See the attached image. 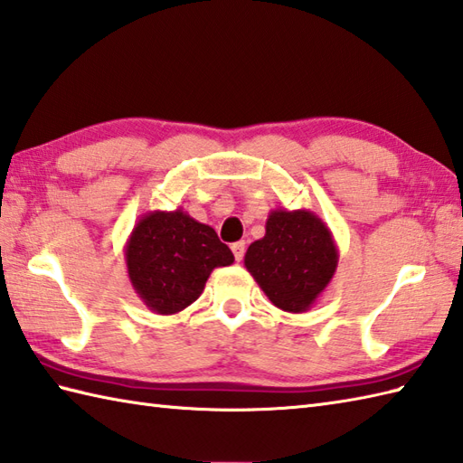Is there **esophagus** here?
<instances>
[{"mask_svg":"<svg viewBox=\"0 0 463 463\" xmlns=\"http://www.w3.org/2000/svg\"><path fill=\"white\" fill-rule=\"evenodd\" d=\"M232 251H233L235 261H241L243 255H245V243H243V241H235V243L232 245Z\"/></svg>","mask_w":463,"mask_h":463,"instance_id":"esophagus-1","label":"esophagus"}]
</instances>
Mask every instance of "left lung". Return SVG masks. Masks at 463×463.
<instances>
[{
  "label": "left lung",
  "instance_id": "obj_1",
  "mask_svg": "<svg viewBox=\"0 0 463 463\" xmlns=\"http://www.w3.org/2000/svg\"><path fill=\"white\" fill-rule=\"evenodd\" d=\"M243 263L277 309L305 313L335 277L338 248L315 212L275 208L267 215L265 235L250 245Z\"/></svg>",
  "mask_w": 463,
  "mask_h": 463
}]
</instances>
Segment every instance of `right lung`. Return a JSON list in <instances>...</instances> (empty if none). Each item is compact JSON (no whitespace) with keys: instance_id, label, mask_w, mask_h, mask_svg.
Listing matches in <instances>:
<instances>
[{"instance_id":"right-lung-1","label":"right lung","mask_w":463,"mask_h":463,"mask_svg":"<svg viewBox=\"0 0 463 463\" xmlns=\"http://www.w3.org/2000/svg\"><path fill=\"white\" fill-rule=\"evenodd\" d=\"M125 260L140 301L156 315H176L198 299L215 267L233 263V253L213 228L178 208L140 215Z\"/></svg>"}]
</instances>
